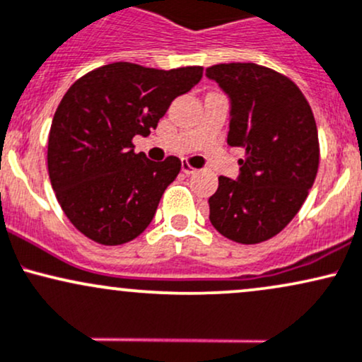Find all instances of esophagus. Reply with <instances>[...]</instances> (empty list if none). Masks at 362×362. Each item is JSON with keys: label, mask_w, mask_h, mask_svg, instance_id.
<instances>
[{"label": "esophagus", "mask_w": 362, "mask_h": 362, "mask_svg": "<svg viewBox=\"0 0 362 362\" xmlns=\"http://www.w3.org/2000/svg\"><path fill=\"white\" fill-rule=\"evenodd\" d=\"M181 170H182V173H185V174H188V176H189V174L197 173V169H194L193 165L189 164V162H182V164H181Z\"/></svg>", "instance_id": "34e87169"}]
</instances>
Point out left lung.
I'll use <instances>...</instances> for the list:
<instances>
[{
	"mask_svg": "<svg viewBox=\"0 0 362 362\" xmlns=\"http://www.w3.org/2000/svg\"><path fill=\"white\" fill-rule=\"evenodd\" d=\"M205 75L229 95L227 144L246 152L238 180L218 177L209 198L210 222L230 241L258 245L289 224L315 182V116L298 85L267 66L214 64Z\"/></svg>",
	"mask_w": 362,
	"mask_h": 362,
	"instance_id": "1",
	"label": "left lung"
}]
</instances>
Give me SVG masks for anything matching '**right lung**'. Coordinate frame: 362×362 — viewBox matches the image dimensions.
Here are the masks:
<instances>
[{
  "instance_id": "add662e5",
  "label": "right lung",
  "mask_w": 362,
  "mask_h": 362,
  "mask_svg": "<svg viewBox=\"0 0 362 362\" xmlns=\"http://www.w3.org/2000/svg\"><path fill=\"white\" fill-rule=\"evenodd\" d=\"M202 75V66L165 71L119 61L88 71L64 93L52 117L47 170L61 209L88 239L124 245L152 222L181 160H148L132 140L150 135Z\"/></svg>"
}]
</instances>
